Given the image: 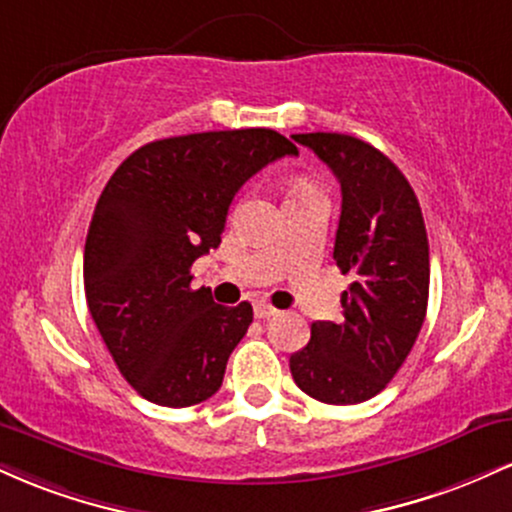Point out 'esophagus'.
<instances>
[{
  "mask_svg": "<svg viewBox=\"0 0 512 512\" xmlns=\"http://www.w3.org/2000/svg\"><path fill=\"white\" fill-rule=\"evenodd\" d=\"M276 313H279V310H276L274 305H269V303H264V301H257L255 303V317H260V320H264V317H272Z\"/></svg>",
  "mask_w": 512,
  "mask_h": 512,
  "instance_id": "obj_1",
  "label": "esophagus"
}]
</instances>
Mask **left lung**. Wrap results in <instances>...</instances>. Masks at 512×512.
Segmentation results:
<instances>
[{"mask_svg":"<svg viewBox=\"0 0 512 512\" xmlns=\"http://www.w3.org/2000/svg\"><path fill=\"white\" fill-rule=\"evenodd\" d=\"M342 185L334 260L351 274L344 320L313 322L310 342L289 358L305 395L358 404L395 378L419 337L428 305V238L419 199L383 151L337 132L293 134Z\"/></svg>","mask_w":512,"mask_h":512,"instance_id":"obj_1","label":"left lung"}]
</instances>
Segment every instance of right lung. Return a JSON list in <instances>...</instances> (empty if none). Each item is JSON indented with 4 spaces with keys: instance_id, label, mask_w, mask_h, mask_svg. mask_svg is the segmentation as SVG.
<instances>
[{
    "instance_id": "1",
    "label": "right lung",
    "mask_w": 512,
    "mask_h": 512,
    "mask_svg": "<svg viewBox=\"0 0 512 512\" xmlns=\"http://www.w3.org/2000/svg\"><path fill=\"white\" fill-rule=\"evenodd\" d=\"M296 144L274 129H226L144 144L93 211L86 303L115 366L149 402L192 407L219 390L252 305H216L190 267L219 248L228 207L257 170Z\"/></svg>"
}]
</instances>
